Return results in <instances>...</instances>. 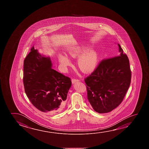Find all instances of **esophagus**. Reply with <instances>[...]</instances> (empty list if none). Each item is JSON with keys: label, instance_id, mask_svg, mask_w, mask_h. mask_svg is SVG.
Returning a JSON list of instances; mask_svg holds the SVG:
<instances>
[{"label": "esophagus", "instance_id": "1", "mask_svg": "<svg viewBox=\"0 0 149 149\" xmlns=\"http://www.w3.org/2000/svg\"><path fill=\"white\" fill-rule=\"evenodd\" d=\"M79 81V80L78 79H75V78H73L72 79V82L73 84H74V83H76V81Z\"/></svg>", "mask_w": 149, "mask_h": 149}]
</instances>
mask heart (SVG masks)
<instances>
[{
    "instance_id": "b5f03b06",
    "label": "heart",
    "mask_w": 149,
    "mask_h": 149,
    "mask_svg": "<svg viewBox=\"0 0 149 149\" xmlns=\"http://www.w3.org/2000/svg\"><path fill=\"white\" fill-rule=\"evenodd\" d=\"M88 50V47L78 46L69 49L68 54L71 58H76ZM85 53L82 55H80L81 56L79 58L77 61V65L78 68L84 73H89L93 71L97 66L98 54L94 50H89ZM58 59L59 63L63 68H66L70 64V61L68 57L63 54L58 55Z\"/></svg>"
}]
</instances>
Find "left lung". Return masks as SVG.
I'll use <instances>...</instances> for the list:
<instances>
[{
    "label": "left lung",
    "mask_w": 149,
    "mask_h": 149,
    "mask_svg": "<svg viewBox=\"0 0 149 149\" xmlns=\"http://www.w3.org/2000/svg\"><path fill=\"white\" fill-rule=\"evenodd\" d=\"M118 45L120 55L100 61L93 73L84 79L88 101L99 113L110 112L120 105L131 82L129 59Z\"/></svg>",
    "instance_id": "obj_1"
}]
</instances>
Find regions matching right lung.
I'll list each match as a JSON object with an SVG mask.
<instances>
[{"label": "right lung", "mask_w": 149, "mask_h": 149, "mask_svg": "<svg viewBox=\"0 0 149 149\" xmlns=\"http://www.w3.org/2000/svg\"><path fill=\"white\" fill-rule=\"evenodd\" d=\"M51 66L50 57L41 55L33 47L24 61L23 84L35 107L42 112L54 114L65 107L72 82Z\"/></svg>", "instance_id": "obj_1"}]
</instances>
